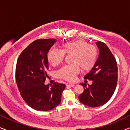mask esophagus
<instances>
[{"label":"esophagus","instance_id":"34e87169","mask_svg":"<svg viewBox=\"0 0 130 130\" xmlns=\"http://www.w3.org/2000/svg\"><path fill=\"white\" fill-rule=\"evenodd\" d=\"M66 86H67V87H74V85L72 84V83H66Z\"/></svg>","mask_w":130,"mask_h":130}]
</instances>
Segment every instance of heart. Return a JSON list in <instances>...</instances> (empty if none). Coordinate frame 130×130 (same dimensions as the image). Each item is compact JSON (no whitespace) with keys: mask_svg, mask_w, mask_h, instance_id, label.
Returning a JSON list of instances; mask_svg holds the SVG:
<instances>
[{"mask_svg":"<svg viewBox=\"0 0 130 130\" xmlns=\"http://www.w3.org/2000/svg\"><path fill=\"white\" fill-rule=\"evenodd\" d=\"M64 54L72 55V65L63 67L57 73L58 77L72 82L80 69L83 72L91 70L97 60L98 52L95 47L86 41L77 40L62 44L61 50H50L47 53V60L53 66L63 62Z\"/></svg>","mask_w":130,"mask_h":130,"instance_id":"heart-1","label":"heart"}]
</instances>
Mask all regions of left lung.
I'll use <instances>...</instances> for the list:
<instances>
[{
    "mask_svg": "<svg viewBox=\"0 0 130 130\" xmlns=\"http://www.w3.org/2000/svg\"><path fill=\"white\" fill-rule=\"evenodd\" d=\"M99 51L95 66L85 76L86 80H92L91 85L80 83L84 91L79 96V101L90 107H98L106 104L111 99L116 89L118 68L116 60L109 48L101 41L96 42Z\"/></svg>",
    "mask_w": 130,
    "mask_h": 130,
    "instance_id": "8db88e82",
    "label": "left lung"
}]
</instances>
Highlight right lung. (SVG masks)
I'll return each instance as SVG.
<instances>
[{
  "label": "right lung",
  "mask_w": 130,
  "mask_h": 130,
  "mask_svg": "<svg viewBox=\"0 0 130 130\" xmlns=\"http://www.w3.org/2000/svg\"><path fill=\"white\" fill-rule=\"evenodd\" d=\"M56 40H37L19 56L16 66V81L21 96L26 104L37 111L53 109L61 102L66 85L55 82L44 84L48 77L47 55Z\"/></svg>",
  "instance_id": "obj_1"
}]
</instances>
